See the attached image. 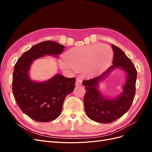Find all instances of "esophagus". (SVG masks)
I'll return each mask as SVG.
<instances>
[{"mask_svg": "<svg viewBox=\"0 0 152 152\" xmlns=\"http://www.w3.org/2000/svg\"><path fill=\"white\" fill-rule=\"evenodd\" d=\"M82 80L80 78H77L75 85L76 86H80V85H82Z\"/></svg>", "mask_w": 152, "mask_h": 152, "instance_id": "1", "label": "esophagus"}]
</instances>
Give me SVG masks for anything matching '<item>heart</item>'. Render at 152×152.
Segmentation results:
<instances>
[{"mask_svg":"<svg viewBox=\"0 0 152 152\" xmlns=\"http://www.w3.org/2000/svg\"><path fill=\"white\" fill-rule=\"evenodd\" d=\"M113 53L107 45L95 44L75 47L65 53V61L60 63L64 69L82 70L87 66L93 70L107 68L113 60Z\"/></svg>","mask_w":152,"mask_h":152,"instance_id":"b5f03b06","label":"heart"}]
</instances>
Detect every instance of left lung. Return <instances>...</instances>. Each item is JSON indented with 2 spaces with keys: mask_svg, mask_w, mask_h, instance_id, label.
<instances>
[{
  "mask_svg": "<svg viewBox=\"0 0 152 152\" xmlns=\"http://www.w3.org/2000/svg\"><path fill=\"white\" fill-rule=\"evenodd\" d=\"M112 46L114 53L113 65L100 75L82 82L86 89L84 98L86 115L91 120L103 124L111 123L124 115L129 110L136 93L135 66L122 50L115 45ZM116 67L121 68L127 73V79L120 95L113 99H107L97 89L99 82Z\"/></svg>",
  "mask_w": 152,
  "mask_h": 152,
  "instance_id": "obj_1",
  "label": "left lung"
}]
</instances>
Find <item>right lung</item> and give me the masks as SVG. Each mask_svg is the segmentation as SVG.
Instances as JSON below:
<instances>
[{
    "mask_svg": "<svg viewBox=\"0 0 152 152\" xmlns=\"http://www.w3.org/2000/svg\"><path fill=\"white\" fill-rule=\"evenodd\" d=\"M65 47L51 40L34 45L18 59L12 75V93L21 111L33 120L47 122L60 115L66 95L75 88V78L58 73L42 82L31 80L28 75L32 62L45 55L60 54Z\"/></svg>",
    "mask_w": 152,
    "mask_h": 152,
    "instance_id": "right-lung-1",
    "label": "right lung"
}]
</instances>
